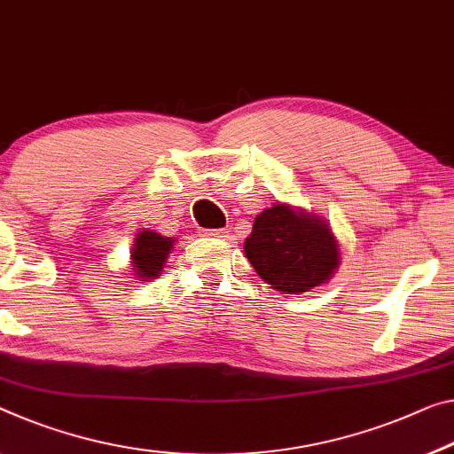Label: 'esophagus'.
Returning <instances> with one entry per match:
<instances>
[{
    "label": "esophagus",
    "mask_w": 454,
    "mask_h": 454,
    "mask_svg": "<svg viewBox=\"0 0 454 454\" xmlns=\"http://www.w3.org/2000/svg\"><path fill=\"white\" fill-rule=\"evenodd\" d=\"M200 235H205V237H223V239H225V237H229V231H225V229H203V231H200Z\"/></svg>",
    "instance_id": "1"
}]
</instances>
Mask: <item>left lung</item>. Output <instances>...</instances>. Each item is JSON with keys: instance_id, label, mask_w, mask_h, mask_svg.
Listing matches in <instances>:
<instances>
[{"instance_id": "left-lung-1", "label": "left lung", "mask_w": 454, "mask_h": 454, "mask_svg": "<svg viewBox=\"0 0 454 454\" xmlns=\"http://www.w3.org/2000/svg\"><path fill=\"white\" fill-rule=\"evenodd\" d=\"M243 249L262 280L290 294L325 284L339 266L337 239L326 223L286 205L257 215Z\"/></svg>"}]
</instances>
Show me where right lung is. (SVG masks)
I'll list each match as a JSON object with an SVG mask.
<instances>
[{
  "label": "right lung",
  "mask_w": 454,
  "mask_h": 454,
  "mask_svg": "<svg viewBox=\"0 0 454 454\" xmlns=\"http://www.w3.org/2000/svg\"><path fill=\"white\" fill-rule=\"evenodd\" d=\"M172 241L174 239H168V237H162L152 231L139 233L134 243V249H131L136 276L142 278V280L158 276L160 271H162L166 257L170 254Z\"/></svg>",
  "instance_id": "right-lung-1"
}]
</instances>
